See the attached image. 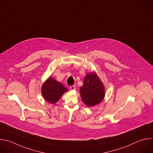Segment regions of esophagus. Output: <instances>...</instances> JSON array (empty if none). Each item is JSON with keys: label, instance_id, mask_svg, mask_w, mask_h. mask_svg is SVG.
<instances>
[{"label": "esophagus", "instance_id": "1", "mask_svg": "<svg viewBox=\"0 0 153 153\" xmlns=\"http://www.w3.org/2000/svg\"><path fill=\"white\" fill-rule=\"evenodd\" d=\"M70 89H71V90H74V89H76V87H75V86L72 85V86H70Z\"/></svg>", "mask_w": 153, "mask_h": 153}]
</instances>
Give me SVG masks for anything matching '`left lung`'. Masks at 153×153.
<instances>
[{
	"label": "left lung",
	"instance_id": "obj_1",
	"mask_svg": "<svg viewBox=\"0 0 153 153\" xmlns=\"http://www.w3.org/2000/svg\"><path fill=\"white\" fill-rule=\"evenodd\" d=\"M80 92L83 103L89 107L100 103L105 96L103 84L94 73H89L85 76Z\"/></svg>",
	"mask_w": 153,
	"mask_h": 153
}]
</instances>
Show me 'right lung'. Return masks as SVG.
Segmentation results:
<instances>
[{
	"instance_id": "right-lung-1",
	"label": "right lung",
	"mask_w": 153,
	"mask_h": 153,
	"mask_svg": "<svg viewBox=\"0 0 153 153\" xmlns=\"http://www.w3.org/2000/svg\"><path fill=\"white\" fill-rule=\"evenodd\" d=\"M68 89L61 83L49 77L42 85V94L45 100L50 103H55Z\"/></svg>"
}]
</instances>
